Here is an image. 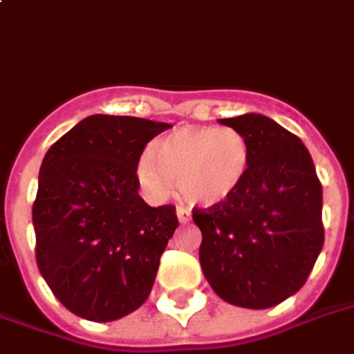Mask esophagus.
Segmentation results:
<instances>
[{"label":"esophagus","instance_id":"34e87169","mask_svg":"<svg viewBox=\"0 0 354 354\" xmlns=\"http://www.w3.org/2000/svg\"><path fill=\"white\" fill-rule=\"evenodd\" d=\"M176 216L178 219H180V223H187V221H191V212L182 208V206H178L176 208Z\"/></svg>","mask_w":354,"mask_h":354}]
</instances>
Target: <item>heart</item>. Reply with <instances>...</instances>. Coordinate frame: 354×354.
Wrapping results in <instances>:
<instances>
[{
	"label": "heart",
	"instance_id": "heart-1",
	"mask_svg": "<svg viewBox=\"0 0 354 354\" xmlns=\"http://www.w3.org/2000/svg\"><path fill=\"white\" fill-rule=\"evenodd\" d=\"M251 167V146L242 131L185 125L159 138L138 161V178L151 197L167 198L176 178L180 197L197 206L225 203Z\"/></svg>",
	"mask_w": 354,
	"mask_h": 354
}]
</instances>
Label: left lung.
I'll list each match as a JSON object with an SVG mask.
<instances>
[{
	"mask_svg": "<svg viewBox=\"0 0 354 354\" xmlns=\"http://www.w3.org/2000/svg\"><path fill=\"white\" fill-rule=\"evenodd\" d=\"M242 131L251 167L225 203L193 208L201 266L225 302L264 310L295 295L323 250V187L302 140L263 114L219 120Z\"/></svg>",
	"mask_w": 354,
	"mask_h": 354,
	"instance_id": "8db88e82",
	"label": "left lung"
}]
</instances>
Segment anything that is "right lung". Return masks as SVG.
I'll return each mask as SVG.
<instances>
[{
    "label": "right lung",
    "mask_w": 354,
    "mask_h": 354,
    "mask_svg": "<svg viewBox=\"0 0 354 354\" xmlns=\"http://www.w3.org/2000/svg\"><path fill=\"white\" fill-rule=\"evenodd\" d=\"M169 124L93 114L52 144L33 203L39 272L75 315L106 323L140 308L178 227L138 195L146 144Z\"/></svg>",
    "instance_id": "right-lung-1"
}]
</instances>
